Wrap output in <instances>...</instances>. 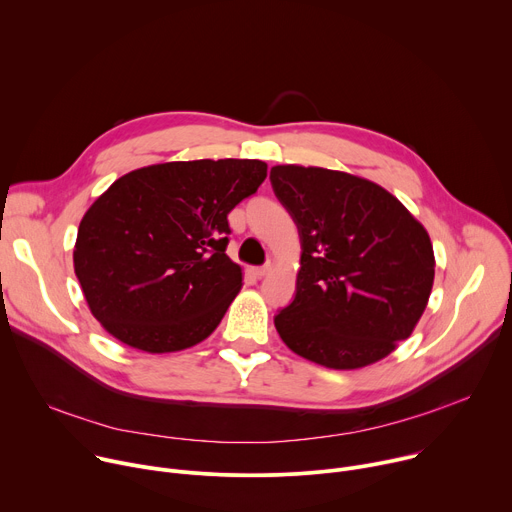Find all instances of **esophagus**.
Masks as SVG:
<instances>
[{
    "label": "esophagus",
    "instance_id": "obj_1",
    "mask_svg": "<svg viewBox=\"0 0 512 512\" xmlns=\"http://www.w3.org/2000/svg\"><path fill=\"white\" fill-rule=\"evenodd\" d=\"M271 269H273V265H271V263H265V265H261V267H255L253 273H255L257 277H263V275H267Z\"/></svg>",
    "mask_w": 512,
    "mask_h": 512
}]
</instances>
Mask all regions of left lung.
I'll list each match as a JSON object with an SVG mask.
<instances>
[{
    "mask_svg": "<svg viewBox=\"0 0 512 512\" xmlns=\"http://www.w3.org/2000/svg\"><path fill=\"white\" fill-rule=\"evenodd\" d=\"M273 192L302 241L296 298L275 316L281 340L328 369H360L409 338L433 285L427 231L364 178L273 166Z\"/></svg>",
    "mask_w": 512,
    "mask_h": 512,
    "instance_id": "8db88e82",
    "label": "left lung"
}]
</instances>
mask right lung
I'll use <instances>...</instances> for the list:
<instances>
[{
	"label": "right lung",
	"mask_w": 512,
	"mask_h": 512,
	"mask_svg": "<svg viewBox=\"0 0 512 512\" xmlns=\"http://www.w3.org/2000/svg\"><path fill=\"white\" fill-rule=\"evenodd\" d=\"M265 176L259 160H194L115 180L83 216L72 255L101 326L145 352L210 336L243 281L227 255V216Z\"/></svg>",
	"instance_id": "obj_1"
}]
</instances>
